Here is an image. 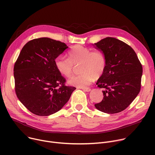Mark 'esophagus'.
<instances>
[{"instance_id":"obj_1","label":"esophagus","mask_w":155,"mask_h":155,"mask_svg":"<svg viewBox=\"0 0 155 155\" xmlns=\"http://www.w3.org/2000/svg\"><path fill=\"white\" fill-rule=\"evenodd\" d=\"M82 88L83 91H84L85 92H90L91 91V89L89 87H83V88Z\"/></svg>"}]
</instances>
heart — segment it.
Here are the masks:
<instances>
[{"label": "heart", "instance_id": "heart-1", "mask_svg": "<svg viewBox=\"0 0 155 155\" xmlns=\"http://www.w3.org/2000/svg\"><path fill=\"white\" fill-rule=\"evenodd\" d=\"M55 67L62 75L70 77L79 65L78 75L71 77L68 83L77 87H85L94 78H99L106 68V59L101 51L92 50L80 45L73 47L68 52V59L60 56L55 59Z\"/></svg>", "mask_w": 155, "mask_h": 155}]
</instances>
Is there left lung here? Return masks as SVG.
<instances>
[{
  "mask_svg": "<svg viewBox=\"0 0 155 155\" xmlns=\"http://www.w3.org/2000/svg\"><path fill=\"white\" fill-rule=\"evenodd\" d=\"M95 45L106 59V68L96 84L104 89V98L95 107L107 114L120 112L140 92L142 64L133 49L116 38H105Z\"/></svg>",
  "mask_w": 155,
  "mask_h": 155,
  "instance_id": "obj_1",
  "label": "left lung"
}]
</instances>
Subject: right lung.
Listing matches in <instances>:
<instances>
[{"mask_svg":"<svg viewBox=\"0 0 155 155\" xmlns=\"http://www.w3.org/2000/svg\"><path fill=\"white\" fill-rule=\"evenodd\" d=\"M68 47L60 41L40 38L22 48L14 67L15 91L21 102L37 116L60 110L76 88L65 85L54 61Z\"/></svg>","mask_w":155,"mask_h":155,"instance_id":"obj_1","label":"right lung"}]
</instances>
